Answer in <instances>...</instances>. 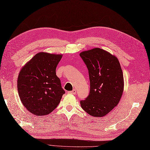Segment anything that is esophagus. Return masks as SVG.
<instances>
[{
    "label": "esophagus",
    "mask_w": 150,
    "mask_h": 150,
    "mask_svg": "<svg viewBox=\"0 0 150 150\" xmlns=\"http://www.w3.org/2000/svg\"><path fill=\"white\" fill-rule=\"evenodd\" d=\"M69 94H76V90L74 89L72 91H69Z\"/></svg>",
    "instance_id": "obj_1"
}]
</instances>
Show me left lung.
Wrapping results in <instances>:
<instances>
[{"mask_svg":"<svg viewBox=\"0 0 150 150\" xmlns=\"http://www.w3.org/2000/svg\"><path fill=\"white\" fill-rule=\"evenodd\" d=\"M89 71L90 92L81 108L93 117L108 114L119 103L124 91L123 74L117 58L100 48L79 54Z\"/></svg>","mask_w":150,"mask_h":150,"instance_id":"1","label":"left lung"}]
</instances>
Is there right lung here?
<instances>
[{
    "label": "right lung",
    "instance_id": "right-lung-1",
    "mask_svg": "<svg viewBox=\"0 0 150 150\" xmlns=\"http://www.w3.org/2000/svg\"><path fill=\"white\" fill-rule=\"evenodd\" d=\"M62 54L40 52L22 67L17 78L19 96L24 106L35 116L49 115L65 93L56 76Z\"/></svg>",
    "mask_w": 150,
    "mask_h": 150
}]
</instances>
